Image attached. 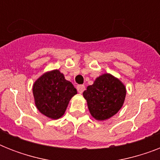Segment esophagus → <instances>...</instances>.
<instances>
[{
  "mask_svg": "<svg viewBox=\"0 0 160 160\" xmlns=\"http://www.w3.org/2000/svg\"><path fill=\"white\" fill-rule=\"evenodd\" d=\"M85 90V85H77V90H78V92L79 93H83V91Z\"/></svg>",
  "mask_w": 160,
  "mask_h": 160,
  "instance_id": "1",
  "label": "esophagus"
}]
</instances>
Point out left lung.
I'll list each match as a JSON object with an SVG mask.
<instances>
[{"label": "left lung", "instance_id": "8db88e82", "mask_svg": "<svg viewBox=\"0 0 160 160\" xmlns=\"http://www.w3.org/2000/svg\"><path fill=\"white\" fill-rule=\"evenodd\" d=\"M126 95L124 84L110 74L95 79L83 93L90 114L97 120H105L121 109Z\"/></svg>", "mask_w": 160, "mask_h": 160}]
</instances>
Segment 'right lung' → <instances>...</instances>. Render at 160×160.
<instances>
[{
  "label": "right lung",
  "mask_w": 160,
  "mask_h": 160,
  "mask_svg": "<svg viewBox=\"0 0 160 160\" xmlns=\"http://www.w3.org/2000/svg\"><path fill=\"white\" fill-rule=\"evenodd\" d=\"M36 108L50 119H57L65 114L70 99L77 94L72 83L60 70H54L39 77L33 85Z\"/></svg>",
  "instance_id": "right-lung-1"
}]
</instances>
